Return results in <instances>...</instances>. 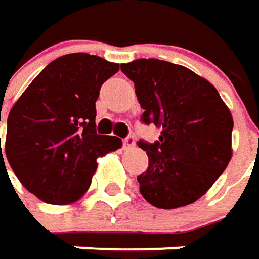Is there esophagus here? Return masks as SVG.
<instances>
[{
  "instance_id": "esophagus-1",
  "label": "esophagus",
  "mask_w": 259,
  "mask_h": 259,
  "mask_svg": "<svg viewBox=\"0 0 259 259\" xmlns=\"http://www.w3.org/2000/svg\"><path fill=\"white\" fill-rule=\"evenodd\" d=\"M134 146H136V137H134L133 134H130L128 137L123 139V148H125V149H131V148H134Z\"/></svg>"
}]
</instances>
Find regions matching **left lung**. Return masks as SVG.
Wrapping results in <instances>:
<instances>
[{
    "instance_id": "left-lung-1",
    "label": "left lung",
    "mask_w": 259,
    "mask_h": 259,
    "mask_svg": "<svg viewBox=\"0 0 259 259\" xmlns=\"http://www.w3.org/2000/svg\"><path fill=\"white\" fill-rule=\"evenodd\" d=\"M134 82L142 122L161 128L154 143L139 140L149 166L137 177L154 206L174 209L196 202L226 169L234 120L215 87L181 65L139 59L120 65Z\"/></svg>"
}]
</instances>
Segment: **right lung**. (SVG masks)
Wrapping results in <instances>:
<instances>
[{
	"mask_svg": "<svg viewBox=\"0 0 259 259\" xmlns=\"http://www.w3.org/2000/svg\"><path fill=\"white\" fill-rule=\"evenodd\" d=\"M117 63L85 53L47 66L12 107L6 155L21 184L40 200L66 205L87 192L96 158L122 140L96 133V99ZM1 122V119H0ZM1 161L3 151H1Z\"/></svg>",
	"mask_w": 259,
	"mask_h": 259,
	"instance_id": "right-lung-1",
	"label": "right lung"
}]
</instances>
